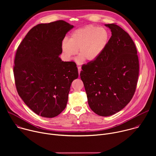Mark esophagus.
I'll return each instance as SVG.
<instances>
[{"label":"esophagus","instance_id":"1","mask_svg":"<svg viewBox=\"0 0 156 156\" xmlns=\"http://www.w3.org/2000/svg\"><path fill=\"white\" fill-rule=\"evenodd\" d=\"M78 73H79V75H80V72H81V66H78Z\"/></svg>","mask_w":156,"mask_h":156}]
</instances>
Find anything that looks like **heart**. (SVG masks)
<instances>
[{
  "label": "heart",
  "mask_w": 156,
  "mask_h": 156,
  "mask_svg": "<svg viewBox=\"0 0 156 156\" xmlns=\"http://www.w3.org/2000/svg\"><path fill=\"white\" fill-rule=\"evenodd\" d=\"M109 39L110 33L107 29L86 25L73 31L69 39L63 40L61 44L62 54L65 59L70 60L78 49V63H83L84 60L92 62L104 52Z\"/></svg>",
  "instance_id": "b5f03b06"
}]
</instances>
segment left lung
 I'll return each instance as SVG.
<instances>
[{"label":"left lung","mask_w":156,"mask_h":156,"mask_svg":"<svg viewBox=\"0 0 156 156\" xmlns=\"http://www.w3.org/2000/svg\"><path fill=\"white\" fill-rule=\"evenodd\" d=\"M112 36L104 52L82 66L80 78L87 102L96 114L107 117L123 109L135 94L139 60L129 35L115 24H105Z\"/></svg>","instance_id":"1"}]
</instances>
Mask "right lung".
<instances>
[{"instance_id":"1","label":"right lung","mask_w":156,"mask_h":156,"mask_svg":"<svg viewBox=\"0 0 156 156\" xmlns=\"http://www.w3.org/2000/svg\"><path fill=\"white\" fill-rule=\"evenodd\" d=\"M63 20L34 27L19 45L13 73L17 92L38 115L53 118L65 108L78 72L73 62L59 57L66 34L73 28Z\"/></svg>"}]
</instances>
